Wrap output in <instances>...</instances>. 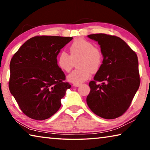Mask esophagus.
<instances>
[{
	"label": "esophagus",
	"mask_w": 150,
	"mask_h": 150,
	"mask_svg": "<svg viewBox=\"0 0 150 150\" xmlns=\"http://www.w3.org/2000/svg\"><path fill=\"white\" fill-rule=\"evenodd\" d=\"M81 84H73V86H75V87H79V86H80Z\"/></svg>",
	"instance_id": "obj_1"
}]
</instances>
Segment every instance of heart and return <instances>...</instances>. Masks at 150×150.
I'll return each mask as SVG.
<instances>
[{
    "mask_svg": "<svg viewBox=\"0 0 150 150\" xmlns=\"http://www.w3.org/2000/svg\"><path fill=\"white\" fill-rule=\"evenodd\" d=\"M69 55L65 52H61L57 57V65L63 72L69 73L74 67L78 58V68L68 75L67 79L74 84L87 81L91 73L97 72L102 65L103 54L98 47L93 42L83 38L75 40L69 46Z\"/></svg>",
    "mask_w": 150,
    "mask_h": 150,
    "instance_id": "heart-1",
    "label": "heart"
}]
</instances>
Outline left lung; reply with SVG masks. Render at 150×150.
Instances as JSON below:
<instances>
[{
  "label": "left lung",
  "mask_w": 150,
  "mask_h": 150,
  "mask_svg": "<svg viewBox=\"0 0 150 150\" xmlns=\"http://www.w3.org/2000/svg\"><path fill=\"white\" fill-rule=\"evenodd\" d=\"M98 42L103 54L100 69L90 81L88 107L100 117L115 119L130 107L140 84L138 57L129 45L115 35H88Z\"/></svg>",
  "instance_id": "left-lung-1"
}]
</instances>
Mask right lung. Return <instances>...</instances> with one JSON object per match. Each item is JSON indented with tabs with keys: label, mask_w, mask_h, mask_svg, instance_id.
I'll list each match as a JSON object with an SVG mask.
<instances>
[{
	"label": "right lung",
	"mask_w": 150,
	"mask_h": 150,
	"mask_svg": "<svg viewBox=\"0 0 150 150\" xmlns=\"http://www.w3.org/2000/svg\"><path fill=\"white\" fill-rule=\"evenodd\" d=\"M72 37L37 35L24 43L10 63L9 90L25 115L44 120L59 110L71 85L57 65L60 50Z\"/></svg>",
	"instance_id": "right-lung-1"
}]
</instances>
